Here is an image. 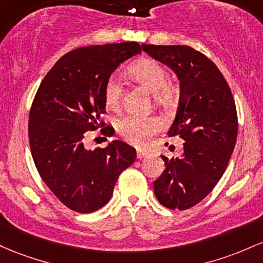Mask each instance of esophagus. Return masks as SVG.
Instances as JSON below:
<instances>
[{
	"label": "esophagus",
	"instance_id": "1",
	"mask_svg": "<svg viewBox=\"0 0 263 263\" xmlns=\"http://www.w3.org/2000/svg\"><path fill=\"white\" fill-rule=\"evenodd\" d=\"M137 156H138V159L145 158V156H147V152H144V150H138Z\"/></svg>",
	"mask_w": 263,
	"mask_h": 263
}]
</instances>
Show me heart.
<instances>
[{"mask_svg": "<svg viewBox=\"0 0 263 263\" xmlns=\"http://www.w3.org/2000/svg\"><path fill=\"white\" fill-rule=\"evenodd\" d=\"M129 73L134 79L144 84L159 102H166L171 98L173 92L167 87L169 73L158 62L143 60L134 63L129 68ZM123 96V85L117 76L109 77L104 85L105 104L109 108H117L120 104ZM159 120L150 117H140L134 114L120 118L117 122V130L124 140L141 146L146 143L147 138L159 130Z\"/></svg>", "mask_w": 263, "mask_h": 263, "instance_id": "obj_1", "label": "heart"}]
</instances>
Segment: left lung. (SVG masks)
Segmentation results:
<instances>
[{
    "mask_svg": "<svg viewBox=\"0 0 263 263\" xmlns=\"http://www.w3.org/2000/svg\"><path fill=\"white\" fill-rule=\"evenodd\" d=\"M180 82V103L169 137L185 140L180 158L161 155L165 170L154 181L158 201L186 210L205 199L225 173L237 139L234 97L219 68L189 46L141 44Z\"/></svg>",
    "mask_w": 263,
    "mask_h": 263,
    "instance_id": "8db88e82",
    "label": "left lung"
}]
</instances>
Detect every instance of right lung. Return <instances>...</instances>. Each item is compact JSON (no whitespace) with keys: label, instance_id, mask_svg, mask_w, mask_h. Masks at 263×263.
Wrapping results in <instances>:
<instances>
[{"label":"right lung","instance_id":"1","mask_svg":"<svg viewBox=\"0 0 263 263\" xmlns=\"http://www.w3.org/2000/svg\"><path fill=\"white\" fill-rule=\"evenodd\" d=\"M141 53L137 42L88 46L61 58L47 73L29 111L32 158L44 184L70 210L89 214L108 203L137 152L122 140L90 150L84 135L104 113V85L123 62ZM103 134L110 133L109 126Z\"/></svg>","mask_w":263,"mask_h":263}]
</instances>
